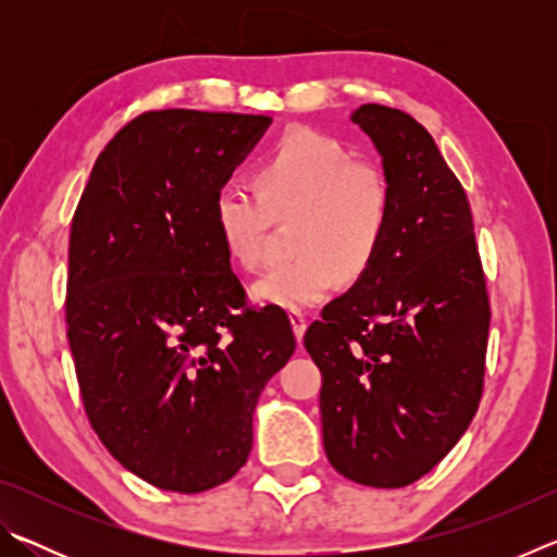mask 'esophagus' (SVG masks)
I'll list each match as a JSON object with an SVG mask.
<instances>
[{
  "label": "esophagus",
  "instance_id": "esophagus-1",
  "mask_svg": "<svg viewBox=\"0 0 557 557\" xmlns=\"http://www.w3.org/2000/svg\"><path fill=\"white\" fill-rule=\"evenodd\" d=\"M289 324H292V332H295L297 342H301V336L307 332V317L301 312H289Z\"/></svg>",
  "mask_w": 557,
  "mask_h": 557
}]
</instances>
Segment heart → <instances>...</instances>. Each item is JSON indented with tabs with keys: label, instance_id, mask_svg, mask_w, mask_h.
Here are the masks:
<instances>
[{
	"label": "heart",
	"instance_id": "b5f03b06",
	"mask_svg": "<svg viewBox=\"0 0 557 557\" xmlns=\"http://www.w3.org/2000/svg\"><path fill=\"white\" fill-rule=\"evenodd\" d=\"M256 194L225 186L213 199V228L225 256L256 270L270 223L292 225L297 260L252 282L258 305L314 307L342 282L361 280L391 228L393 188L379 166L314 129H289L252 169Z\"/></svg>",
	"mask_w": 557,
	"mask_h": 557
}]
</instances>
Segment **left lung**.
Wrapping results in <instances>:
<instances>
[{
    "mask_svg": "<svg viewBox=\"0 0 557 557\" xmlns=\"http://www.w3.org/2000/svg\"><path fill=\"white\" fill-rule=\"evenodd\" d=\"M351 120L381 154L391 228L371 270L307 329L305 348L322 371L332 467L400 488L440 465L474 418L492 309L467 194L430 132L375 102Z\"/></svg>",
    "mask_w": 557,
    "mask_h": 557,
    "instance_id": "obj_1",
    "label": "left lung"
}]
</instances>
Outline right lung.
Masks as SVG:
<instances>
[{
    "label": "right lung",
    "instance_id": "1",
    "mask_svg": "<svg viewBox=\"0 0 557 557\" xmlns=\"http://www.w3.org/2000/svg\"><path fill=\"white\" fill-rule=\"evenodd\" d=\"M270 122L145 112L102 149L71 223L65 324L83 405L110 455L164 492L235 476L260 393L297 346L280 307H245L211 213Z\"/></svg>",
    "mask_w": 557,
    "mask_h": 557
}]
</instances>
